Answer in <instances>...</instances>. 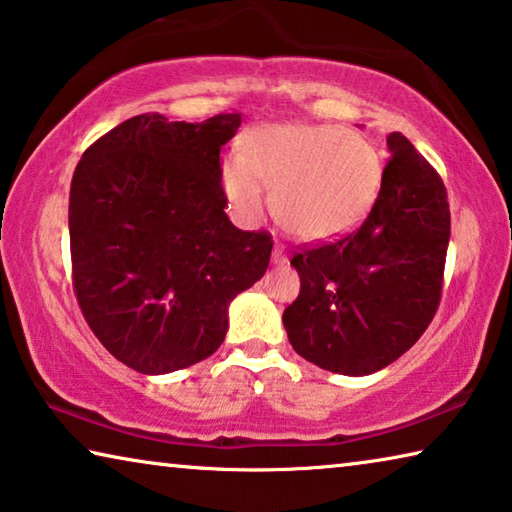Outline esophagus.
Instances as JSON below:
<instances>
[{
  "label": "esophagus",
  "instance_id": "esophagus-1",
  "mask_svg": "<svg viewBox=\"0 0 512 512\" xmlns=\"http://www.w3.org/2000/svg\"><path fill=\"white\" fill-rule=\"evenodd\" d=\"M272 263H274V265H286V263H288L286 251H283V245H279V242H276V245H274V251H272Z\"/></svg>",
  "mask_w": 512,
  "mask_h": 512
}]
</instances>
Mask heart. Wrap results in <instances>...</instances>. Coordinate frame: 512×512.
Listing matches in <instances>:
<instances>
[{"label": "heart", "instance_id": "1", "mask_svg": "<svg viewBox=\"0 0 512 512\" xmlns=\"http://www.w3.org/2000/svg\"><path fill=\"white\" fill-rule=\"evenodd\" d=\"M222 190L240 222L256 224L272 208L301 240L347 236L365 220L383 186L379 149L363 133L335 124H263L240 140V158L224 161Z\"/></svg>", "mask_w": 512, "mask_h": 512}]
</instances>
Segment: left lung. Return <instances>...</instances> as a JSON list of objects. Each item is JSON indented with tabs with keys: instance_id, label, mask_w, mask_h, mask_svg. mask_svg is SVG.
I'll list each match as a JSON object with an SVG mask.
<instances>
[{
	"instance_id": "8db88e82",
	"label": "left lung",
	"mask_w": 512,
	"mask_h": 512,
	"mask_svg": "<svg viewBox=\"0 0 512 512\" xmlns=\"http://www.w3.org/2000/svg\"><path fill=\"white\" fill-rule=\"evenodd\" d=\"M370 215L345 238L304 247L290 265L299 297L283 311L292 349L322 370L365 376L406 354L442 297L447 188L399 131Z\"/></svg>"
}]
</instances>
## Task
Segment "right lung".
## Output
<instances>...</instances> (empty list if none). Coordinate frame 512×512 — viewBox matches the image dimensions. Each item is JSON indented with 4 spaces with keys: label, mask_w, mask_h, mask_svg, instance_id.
I'll return each mask as SVG.
<instances>
[{
    "label": "right lung",
    "mask_w": 512,
    "mask_h": 512,
    "mask_svg": "<svg viewBox=\"0 0 512 512\" xmlns=\"http://www.w3.org/2000/svg\"><path fill=\"white\" fill-rule=\"evenodd\" d=\"M240 113H142L83 152L70 188L72 286L97 340L131 370L167 374L215 354L229 304L270 265L272 236L224 213L220 149Z\"/></svg>",
    "instance_id": "1"
}]
</instances>
